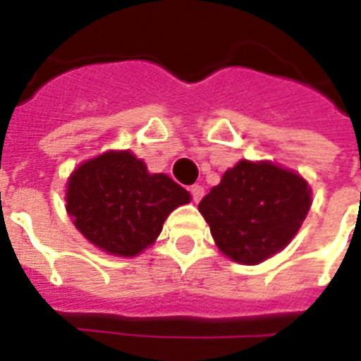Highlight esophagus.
Returning a JSON list of instances; mask_svg holds the SVG:
<instances>
[{
  "label": "esophagus",
  "mask_w": 361,
  "mask_h": 361,
  "mask_svg": "<svg viewBox=\"0 0 361 361\" xmlns=\"http://www.w3.org/2000/svg\"><path fill=\"white\" fill-rule=\"evenodd\" d=\"M189 191H191V197H192V200H195V202H198V200L204 197V187L202 185H192Z\"/></svg>",
  "instance_id": "obj_1"
}]
</instances>
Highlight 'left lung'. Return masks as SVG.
Returning <instances> with one entry per match:
<instances>
[{
	"mask_svg": "<svg viewBox=\"0 0 361 361\" xmlns=\"http://www.w3.org/2000/svg\"><path fill=\"white\" fill-rule=\"evenodd\" d=\"M311 208L302 176L268 161H240L200 200L198 209L221 251L234 262L260 264L285 249Z\"/></svg>",
	"mask_w": 361,
	"mask_h": 361,
	"instance_id": "left-lung-1",
	"label": "left lung"
}]
</instances>
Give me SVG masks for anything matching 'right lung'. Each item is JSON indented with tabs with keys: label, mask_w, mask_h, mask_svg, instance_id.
<instances>
[{
	"label": "right lung",
	"mask_w": 361,
	"mask_h": 361,
	"mask_svg": "<svg viewBox=\"0 0 361 361\" xmlns=\"http://www.w3.org/2000/svg\"><path fill=\"white\" fill-rule=\"evenodd\" d=\"M65 200L86 240L110 255L135 257L157 240L170 212L191 195L166 174H149L130 152H106L71 174Z\"/></svg>",
	"instance_id": "obj_1"
}]
</instances>
